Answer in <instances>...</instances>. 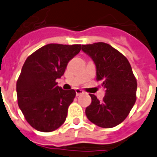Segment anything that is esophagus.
Here are the masks:
<instances>
[{
  "label": "esophagus",
  "instance_id": "1",
  "mask_svg": "<svg viewBox=\"0 0 157 157\" xmlns=\"http://www.w3.org/2000/svg\"><path fill=\"white\" fill-rule=\"evenodd\" d=\"M83 93H84V91L82 90H81V89H78V88L75 89V94H76V96H80V95H82V94Z\"/></svg>",
  "mask_w": 157,
  "mask_h": 157
}]
</instances>
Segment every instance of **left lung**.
Segmentation results:
<instances>
[{
  "label": "left lung",
  "instance_id": "left-lung-1",
  "mask_svg": "<svg viewBox=\"0 0 157 157\" xmlns=\"http://www.w3.org/2000/svg\"><path fill=\"white\" fill-rule=\"evenodd\" d=\"M82 50L95 62L96 81L105 89L101 101L90 94L91 103L86 115L100 127H114L127 117L136 100L137 82L132 67L125 56L107 43L82 45Z\"/></svg>",
  "mask_w": 157,
  "mask_h": 157
}]
</instances>
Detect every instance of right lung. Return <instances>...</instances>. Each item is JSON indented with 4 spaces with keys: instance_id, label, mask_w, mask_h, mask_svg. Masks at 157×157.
<instances>
[{
    "instance_id": "add662e5",
    "label": "right lung",
    "mask_w": 157,
    "mask_h": 157,
    "mask_svg": "<svg viewBox=\"0 0 157 157\" xmlns=\"http://www.w3.org/2000/svg\"><path fill=\"white\" fill-rule=\"evenodd\" d=\"M80 51L77 44H48L26 58L17 82V101L26 121L37 131L53 132L65 122L75 91L61 89L56 79Z\"/></svg>"
}]
</instances>
